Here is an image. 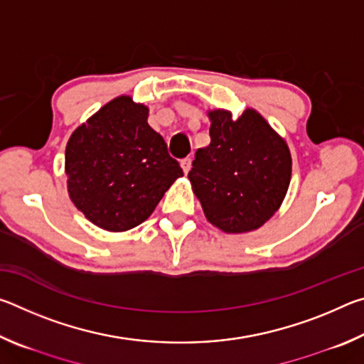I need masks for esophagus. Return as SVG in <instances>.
Instances as JSON below:
<instances>
[{"mask_svg":"<svg viewBox=\"0 0 364 364\" xmlns=\"http://www.w3.org/2000/svg\"><path fill=\"white\" fill-rule=\"evenodd\" d=\"M191 164H193V160H191V157H186V159L181 160V168H183L184 173H188V171L191 170Z\"/></svg>","mask_w":364,"mask_h":364,"instance_id":"34e87169","label":"esophagus"}]
</instances>
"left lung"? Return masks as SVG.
Segmentation results:
<instances>
[{"label": "left lung", "mask_w": 364, "mask_h": 364, "mask_svg": "<svg viewBox=\"0 0 364 364\" xmlns=\"http://www.w3.org/2000/svg\"><path fill=\"white\" fill-rule=\"evenodd\" d=\"M210 144L197 149L188 178L207 220L225 232L260 228L278 210L291 183L286 141L254 109L232 120L212 110Z\"/></svg>", "instance_id": "8db88e82"}]
</instances>
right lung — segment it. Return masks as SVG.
<instances>
[{"label": "right lung", "mask_w": 364, "mask_h": 364, "mask_svg": "<svg viewBox=\"0 0 364 364\" xmlns=\"http://www.w3.org/2000/svg\"><path fill=\"white\" fill-rule=\"evenodd\" d=\"M147 112L132 97H115L67 143L70 199L102 230L119 232L141 225L183 176L164 138L147 123Z\"/></svg>", "instance_id": "add662e5"}]
</instances>
